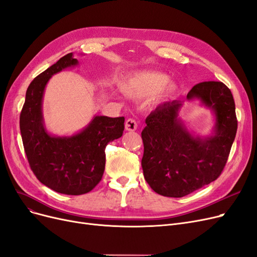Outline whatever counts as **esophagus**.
<instances>
[{
    "label": "esophagus",
    "instance_id": "1",
    "mask_svg": "<svg viewBox=\"0 0 257 257\" xmlns=\"http://www.w3.org/2000/svg\"><path fill=\"white\" fill-rule=\"evenodd\" d=\"M137 127H138V123H137V121L135 119L130 118V119H127L125 121V130L126 131L134 132V131L137 130Z\"/></svg>",
    "mask_w": 257,
    "mask_h": 257
}]
</instances>
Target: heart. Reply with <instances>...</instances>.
<instances>
[{
	"label": "heart",
	"mask_w": 257,
	"mask_h": 257,
	"mask_svg": "<svg viewBox=\"0 0 257 257\" xmlns=\"http://www.w3.org/2000/svg\"><path fill=\"white\" fill-rule=\"evenodd\" d=\"M169 76L157 71L139 72L128 77L122 84L126 94L137 99H144L158 93L161 100L170 98L176 91L175 84L168 82Z\"/></svg>",
	"instance_id": "heart-1"
}]
</instances>
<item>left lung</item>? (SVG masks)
I'll use <instances>...</instances> for the list:
<instances>
[{
    "label": "left lung",
    "instance_id": "obj_1",
    "mask_svg": "<svg viewBox=\"0 0 257 257\" xmlns=\"http://www.w3.org/2000/svg\"><path fill=\"white\" fill-rule=\"evenodd\" d=\"M187 99H199L216 116L213 136L191 135L179 118L181 101L165 102L151 111L141 133V159L147 183L164 197L182 198L219 178L237 132L235 102L221 82L194 85Z\"/></svg>",
    "mask_w": 257,
    "mask_h": 257
}]
</instances>
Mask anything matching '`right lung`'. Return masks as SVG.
<instances>
[{
  "instance_id": "1",
  "label": "right lung",
  "mask_w": 257,
  "mask_h": 257,
  "mask_svg": "<svg viewBox=\"0 0 257 257\" xmlns=\"http://www.w3.org/2000/svg\"><path fill=\"white\" fill-rule=\"evenodd\" d=\"M78 64L72 53L33 79L20 113L24 151L36 178L59 193L79 196L91 191L105 169V148L122 136L124 117L95 116L85 130L70 137L52 136L44 128L42 98L53 74Z\"/></svg>"
}]
</instances>
